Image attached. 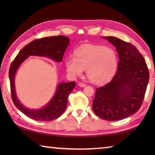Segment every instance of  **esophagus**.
Wrapping results in <instances>:
<instances>
[{
    "label": "esophagus",
    "mask_w": 155,
    "mask_h": 155,
    "mask_svg": "<svg viewBox=\"0 0 155 155\" xmlns=\"http://www.w3.org/2000/svg\"><path fill=\"white\" fill-rule=\"evenodd\" d=\"M78 86H80V87H85L86 85H85V83H78Z\"/></svg>",
    "instance_id": "34e87169"
}]
</instances>
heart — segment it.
<instances>
[{
	"instance_id": "obj_1",
	"label": "heart",
	"mask_w": 155,
	"mask_h": 155,
	"mask_svg": "<svg viewBox=\"0 0 155 155\" xmlns=\"http://www.w3.org/2000/svg\"><path fill=\"white\" fill-rule=\"evenodd\" d=\"M65 68L72 77L82 75L83 70L91 82L103 84L114 77L117 68V57L113 48L98 45H85L74 52V57H68Z\"/></svg>"
}]
</instances>
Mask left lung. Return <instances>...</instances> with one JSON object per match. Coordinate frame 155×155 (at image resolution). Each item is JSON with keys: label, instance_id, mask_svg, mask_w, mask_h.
<instances>
[{"label": "left lung", "instance_id": "1", "mask_svg": "<svg viewBox=\"0 0 155 155\" xmlns=\"http://www.w3.org/2000/svg\"><path fill=\"white\" fill-rule=\"evenodd\" d=\"M118 54L117 70L112 80L96 88L92 109L96 115L109 121L130 116L140 109L149 81L143 57L132 44L115 37H103Z\"/></svg>", "mask_w": 155, "mask_h": 155}]
</instances>
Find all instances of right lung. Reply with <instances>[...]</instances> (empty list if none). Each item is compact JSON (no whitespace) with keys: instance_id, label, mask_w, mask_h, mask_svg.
<instances>
[{"instance_id":"add662e5","label":"right lung","mask_w":155,"mask_h":155,"mask_svg":"<svg viewBox=\"0 0 155 155\" xmlns=\"http://www.w3.org/2000/svg\"><path fill=\"white\" fill-rule=\"evenodd\" d=\"M69 42L70 39L64 35L33 40L21 50L11 64L9 77L12 101L16 108L30 118L37 121H51L58 118L66 108L68 96L74 88L76 83H59L54 96L45 106L37 109H28L20 103L15 93L14 78L18 68L29 56L48 57L55 62H61Z\"/></svg>"}]
</instances>
